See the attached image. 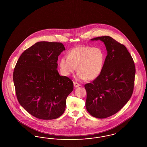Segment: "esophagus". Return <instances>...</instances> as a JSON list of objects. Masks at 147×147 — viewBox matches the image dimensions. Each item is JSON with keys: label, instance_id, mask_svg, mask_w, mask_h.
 Segmentation results:
<instances>
[{"label": "esophagus", "instance_id": "34e87169", "mask_svg": "<svg viewBox=\"0 0 147 147\" xmlns=\"http://www.w3.org/2000/svg\"><path fill=\"white\" fill-rule=\"evenodd\" d=\"M80 86H81V85H80L79 83H78V82H74V86L76 88L79 87Z\"/></svg>", "mask_w": 147, "mask_h": 147}]
</instances>
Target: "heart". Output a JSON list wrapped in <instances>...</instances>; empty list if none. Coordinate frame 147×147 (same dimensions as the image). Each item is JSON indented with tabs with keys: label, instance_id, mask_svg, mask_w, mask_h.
Segmentation results:
<instances>
[{
	"label": "heart",
	"instance_id": "obj_1",
	"mask_svg": "<svg viewBox=\"0 0 147 147\" xmlns=\"http://www.w3.org/2000/svg\"><path fill=\"white\" fill-rule=\"evenodd\" d=\"M105 61V55L101 49L78 46L71 50L68 56L61 58L60 67L63 75L69 76L77 66V78L80 80L86 79L91 81L101 74Z\"/></svg>",
	"mask_w": 147,
	"mask_h": 147
}]
</instances>
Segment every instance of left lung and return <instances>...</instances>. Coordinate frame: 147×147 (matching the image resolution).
<instances>
[{
    "instance_id": "left-lung-1",
    "label": "left lung",
    "mask_w": 147,
    "mask_h": 147,
    "mask_svg": "<svg viewBox=\"0 0 147 147\" xmlns=\"http://www.w3.org/2000/svg\"><path fill=\"white\" fill-rule=\"evenodd\" d=\"M106 46L107 55L101 74L85 85L86 107L93 117L104 119L116 114L128 102L133 92L135 66L125 45L111 36L96 37Z\"/></svg>"
}]
</instances>
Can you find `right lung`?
Returning <instances> with one entry per match:
<instances>
[{
    "mask_svg": "<svg viewBox=\"0 0 147 147\" xmlns=\"http://www.w3.org/2000/svg\"><path fill=\"white\" fill-rule=\"evenodd\" d=\"M65 50L61 42L40 41L26 49L13 71L18 102L38 119L53 120L62 115L73 90L69 78L59 75L58 57Z\"/></svg>",
    "mask_w": 147,
    "mask_h": 147,
    "instance_id": "obj_1",
    "label": "right lung"
}]
</instances>
